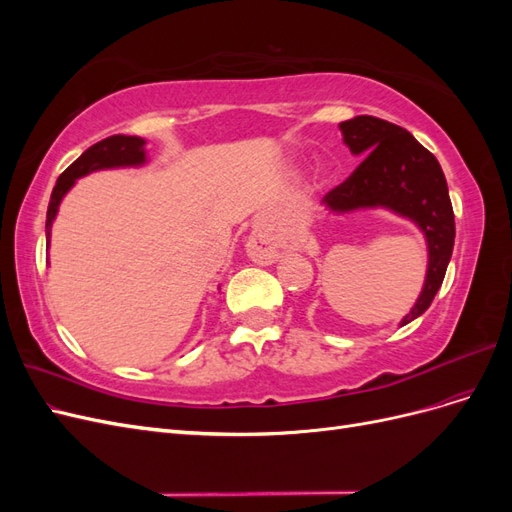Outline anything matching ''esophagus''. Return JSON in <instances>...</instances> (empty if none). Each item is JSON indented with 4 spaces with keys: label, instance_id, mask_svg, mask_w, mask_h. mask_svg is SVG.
<instances>
[{
    "label": "esophagus",
    "instance_id": "obj_1",
    "mask_svg": "<svg viewBox=\"0 0 512 512\" xmlns=\"http://www.w3.org/2000/svg\"><path fill=\"white\" fill-rule=\"evenodd\" d=\"M292 237L275 235V237H258L252 245V258L258 265H273L288 247H292Z\"/></svg>",
    "mask_w": 512,
    "mask_h": 512
}]
</instances>
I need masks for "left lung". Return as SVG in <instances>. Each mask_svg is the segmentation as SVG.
Returning a JSON list of instances; mask_svg holds the SVG:
<instances>
[{
    "label": "left lung",
    "mask_w": 512,
    "mask_h": 512,
    "mask_svg": "<svg viewBox=\"0 0 512 512\" xmlns=\"http://www.w3.org/2000/svg\"><path fill=\"white\" fill-rule=\"evenodd\" d=\"M344 145L365 156L359 168L322 198L333 215L386 209L412 222L427 241V273L421 294L399 327L427 312L442 286L455 245V215L442 166L416 138L371 115L339 123Z\"/></svg>",
    "instance_id": "obj_1"
}]
</instances>
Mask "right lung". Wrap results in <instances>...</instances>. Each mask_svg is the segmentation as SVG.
<instances>
[{"instance_id": "add662e5", "label": "right lung", "mask_w": 512, "mask_h": 512, "mask_svg": "<svg viewBox=\"0 0 512 512\" xmlns=\"http://www.w3.org/2000/svg\"><path fill=\"white\" fill-rule=\"evenodd\" d=\"M147 141L141 136H126V134H115L108 136L104 141L91 145L81 158H76L64 173L59 175L53 194L49 211H46V247L51 245V228L57 218V211L61 200L72 190L76 179L87 177L89 173H96V170H108V168H136L147 164Z\"/></svg>"}]
</instances>
